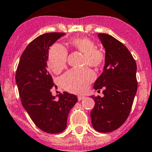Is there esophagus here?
Segmentation results:
<instances>
[{
	"label": "esophagus",
	"mask_w": 152,
	"mask_h": 152,
	"mask_svg": "<svg viewBox=\"0 0 152 152\" xmlns=\"http://www.w3.org/2000/svg\"><path fill=\"white\" fill-rule=\"evenodd\" d=\"M86 98L85 96H83V95H79L78 96V100L80 101V100H84V99Z\"/></svg>",
	"instance_id": "34e87169"
}]
</instances>
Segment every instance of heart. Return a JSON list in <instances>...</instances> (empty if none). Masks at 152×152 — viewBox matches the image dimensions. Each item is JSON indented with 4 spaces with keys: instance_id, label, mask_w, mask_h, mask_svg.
Here are the masks:
<instances>
[{
    "instance_id": "b5f03b06",
    "label": "heart",
    "mask_w": 152,
    "mask_h": 152,
    "mask_svg": "<svg viewBox=\"0 0 152 152\" xmlns=\"http://www.w3.org/2000/svg\"><path fill=\"white\" fill-rule=\"evenodd\" d=\"M70 45L78 52L84 54V66L99 68L105 62L103 51L97 49L96 44L88 38H74L69 41ZM68 52L60 44L51 47L48 55V65L55 73H60L66 66ZM95 79V74L89 68L71 70L60 79V84L64 89L72 93H81L87 90Z\"/></svg>"
}]
</instances>
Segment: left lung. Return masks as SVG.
I'll use <instances>...</instances> for the list:
<instances>
[{"instance_id":"obj_1","label":"left lung","mask_w":152,"mask_h":152,"mask_svg":"<svg viewBox=\"0 0 152 152\" xmlns=\"http://www.w3.org/2000/svg\"><path fill=\"white\" fill-rule=\"evenodd\" d=\"M97 36L105 49V65L94 89L103 88L104 96L91 97L95 103L90 116L95 130L110 132L120 127L130 114L138 89L137 65L122 43L106 33Z\"/></svg>"}]
</instances>
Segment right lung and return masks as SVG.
Returning <instances> with one entry per match:
<instances>
[{
  "label": "right lung",
  "instance_id": "obj_1",
  "mask_svg": "<svg viewBox=\"0 0 152 152\" xmlns=\"http://www.w3.org/2000/svg\"><path fill=\"white\" fill-rule=\"evenodd\" d=\"M65 35L48 33L32 41L20 57L16 83L22 104L33 123L47 133H59L66 128L69 111L76 103V95L64 92L56 100L51 92L55 84L48 71L49 47Z\"/></svg>",
  "mask_w": 152,
  "mask_h": 152
}]
</instances>
